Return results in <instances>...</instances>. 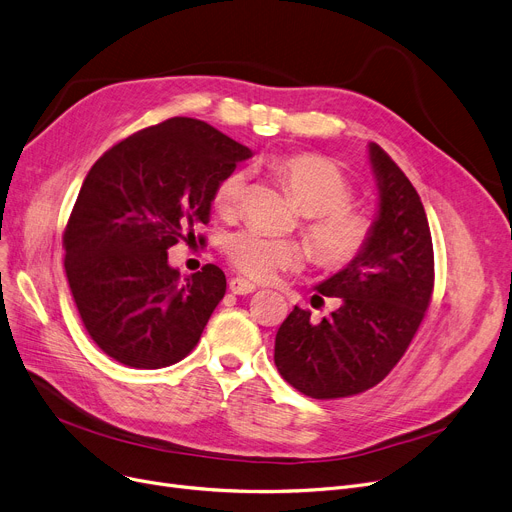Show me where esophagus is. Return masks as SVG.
Segmentation results:
<instances>
[{
  "label": "esophagus",
  "mask_w": 512,
  "mask_h": 512,
  "mask_svg": "<svg viewBox=\"0 0 512 512\" xmlns=\"http://www.w3.org/2000/svg\"><path fill=\"white\" fill-rule=\"evenodd\" d=\"M228 288H230L232 294H251V292L257 290V286L251 284V282L245 280V278H232V280L228 282Z\"/></svg>",
  "instance_id": "obj_1"
}]
</instances>
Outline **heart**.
Masks as SVG:
<instances>
[{
    "mask_svg": "<svg viewBox=\"0 0 512 512\" xmlns=\"http://www.w3.org/2000/svg\"><path fill=\"white\" fill-rule=\"evenodd\" d=\"M274 170L297 205L307 215L303 228L313 257L332 267L351 263L367 245L371 222L355 207L353 186L328 161L315 155H286L274 161ZM249 176L232 170L213 191V207L224 218L238 213L247 193ZM226 255L238 272L272 282L282 272L299 270L305 261L303 249L294 240L270 238L257 230H238L226 240Z\"/></svg>",
    "mask_w": 512,
    "mask_h": 512,
    "instance_id": "heart-1",
    "label": "heart"
}]
</instances>
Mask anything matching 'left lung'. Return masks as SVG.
Returning <instances> with one entry per match:
<instances>
[{
    "label": "left lung",
    "mask_w": 512,
    "mask_h": 512,
    "mask_svg": "<svg viewBox=\"0 0 512 512\" xmlns=\"http://www.w3.org/2000/svg\"><path fill=\"white\" fill-rule=\"evenodd\" d=\"M378 213L365 249L315 286L340 307L319 324L294 307L276 334L282 378L317 400L380 384L409 348L434 290V247L423 203L390 155L369 143ZM317 297V294H315Z\"/></svg>",
    "instance_id": "obj_1"
}]
</instances>
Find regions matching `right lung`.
Listing matches in <instances>:
<instances>
[{"label": "right lung", "mask_w": 512, "mask_h": 512, "mask_svg": "<svg viewBox=\"0 0 512 512\" xmlns=\"http://www.w3.org/2000/svg\"><path fill=\"white\" fill-rule=\"evenodd\" d=\"M251 155L207 122L170 118L95 161L64 232V270L80 319L107 357L159 369L197 346L226 276L207 263L182 280L168 249L195 240L215 186Z\"/></svg>", "instance_id": "1"}]
</instances>
